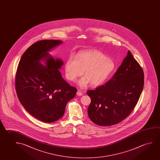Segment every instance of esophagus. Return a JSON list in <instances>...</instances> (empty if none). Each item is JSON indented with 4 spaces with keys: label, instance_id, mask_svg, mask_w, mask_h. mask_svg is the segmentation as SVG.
<instances>
[{
    "label": "esophagus",
    "instance_id": "esophagus-1",
    "mask_svg": "<svg viewBox=\"0 0 160 160\" xmlns=\"http://www.w3.org/2000/svg\"><path fill=\"white\" fill-rule=\"evenodd\" d=\"M76 95H78V96H82V93L80 90H78L77 92H76Z\"/></svg>",
    "mask_w": 160,
    "mask_h": 160
}]
</instances>
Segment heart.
Masks as SVG:
<instances>
[{
	"label": "heart",
	"instance_id": "heart-1",
	"mask_svg": "<svg viewBox=\"0 0 160 160\" xmlns=\"http://www.w3.org/2000/svg\"><path fill=\"white\" fill-rule=\"evenodd\" d=\"M115 69L112 59L97 50L81 52L76 57L71 55L65 65V73L68 80L74 81L83 73L85 76L78 81L81 88L90 83L93 86L103 84Z\"/></svg>",
	"mask_w": 160,
	"mask_h": 160
}]
</instances>
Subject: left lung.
Here are the masks:
<instances>
[{
	"label": "left lung",
	"mask_w": 160,
	"mask_h": 160,
	"mask_svg": "<svg viewBox=\"0 0 160 160\" xmlns=\"http://www.w3.org/2000/svg\"><path fill=\"white\" fill-rule=\"evenodd\" d=\"M144 85L142 68L129 50L112 78L94 90L88 109L89 118L99 126H112L130 114L138 103Z\"/></svg>",
	"instance_id": "obj_1"
}]
</instances>
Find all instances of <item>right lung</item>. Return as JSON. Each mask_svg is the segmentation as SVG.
<instances>
[{
	"label": "right lung",
	"instance_id": "obj_1",
	"mask_svg": "<svg viewBox=\"0 0 160 160\" xmlns=\"http://www.w3.org/2000/svg\"><path fill=\"white\" fill-rule=\"evenodd\" d=\"M62 42H35L22 54L17 71L15 88L20 103L30 115L46 123L62 117L67 103L76 94V88L64 80L59 71L63 61L49 54Z\"/></svg>",
	"mask_w": 160,
	"mask_h": 160
}]
</instances>
